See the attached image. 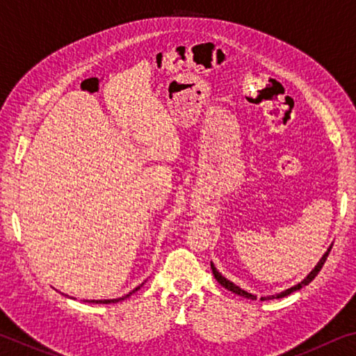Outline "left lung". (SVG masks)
Returning a JSON list of instances; mask_svg holds the SVG:
<instances>
[{
    "label": "left lung",
    "mask_w": 356,
    "mask_h": 356,
    "mask_svg": "<svg viewBox=\"0 0 356 356\" xmlns=\"http://www.w3.org/2000/svg\"><path fill=\"white\" fill-rule=\"evenodd\" d=\"M333 246V245H331ZM331 246L330 248L327 250V252H325V254L322 256V259L321 261L317 262V265L314 268H312V272L306 276V278L301 281V282H298L297 286H293V287H291V289H287V291H282L281 293H276V295H268V297H261V301H265V300H273V298H282V297H287V295H291L292 292H295V291H300L301 287H305V286H308L309 282L316 278L317 276V273L321 272L322 270V267H323V264H325V261H327V257H328V254H330V251H331ZM210 267H212V272H213V276H215V280L220 282V284L225 287V289H227V291H231V292H234V293H237V295H240V297H243V298H251V300H256V295H252V293H250V292H246V291H243V289H240L238 286H236L234 284L232 281H229V280H226L225 276H222L218 270L215 268V265L210 262Z\"/></svg>",
    "instance_id": "1"
}]
</instances>
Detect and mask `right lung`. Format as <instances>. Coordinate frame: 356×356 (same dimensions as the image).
Segmentation results:
<instances>
[{
  "label": "right lung",
  "mask_w": 356,
  "mask_h": 356,
  "mask_svg": "<svg viewBox=\"0 0 356 356\" xmlns=\"http://www.w3.org/2000/svg\"><path fill=\"white\" fill-rule=\"evenodd\" d=\"M143 286V284H141ZM141 286H138V287H135L134 291L131 292H129L127 295H124V297H120V298H111V300H84V303H95V305H110V303H118V301H120V300H125V298H129L131 293H135L138 289H140ZM69 297V295H67Z\"/></svg>",
  "instance_id": "add662e5"
}]
</instances>
